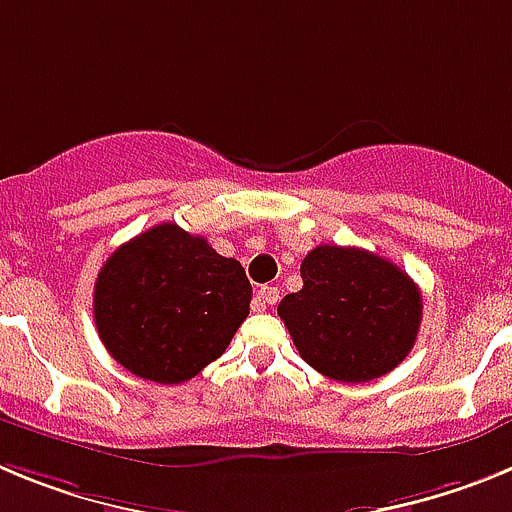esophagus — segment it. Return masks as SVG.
Instances as JSON below:
<instances>
[{
    "instance_id": "obj_1",
    "label": "esophagus",
    "mask_w": 512,
    "mask_h": 512,
    "mask_svg": "<svg viewBox=\"0 0 512 512\" xmlns=\"http://www.w3.org/2000/svg\"><path fill=\"white\" fill-rule=\"evenodd\" d=\"M277 300H279V287H269V284H266V287H261L259 292L253 295V310L256 312L266 310V305H277Z\"/></svg>"
}]
</instances>
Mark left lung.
<instances>
[{"instance_id":"left-lung-1","label":"left lung","mask_w":512,"mask_h":512,"mask_svg":"<svg viewBox=\"0 0 512 512\" xmlns=\"http://www.w3.org/2000/svg\"><path fill=\"white\" fill-rule=\"evenodd\" d=\"M302 289L279 302L302 359L336 382H372L415 346L423 297L392 261L356 246L312 248Z\"/></svg>"}]
</instances>
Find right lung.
Masks as SVG:
<instances>
[{"label":"right lung","mask_w":512,"mask_h":512,"mask_svg":"<svg viewBox=\"0 0 512 512\" xmlns=\"http://www.w3.org/2000/svg\"><path fill=\"white\" fill-rule=\"evenodd\" d=\"M251 282L202 235L161 223L122 243L97 274L94 323L112 359L156 384H182L223 356L248 318Z\"/></svg>","instance_id":"add662e5"}]
</instances>
